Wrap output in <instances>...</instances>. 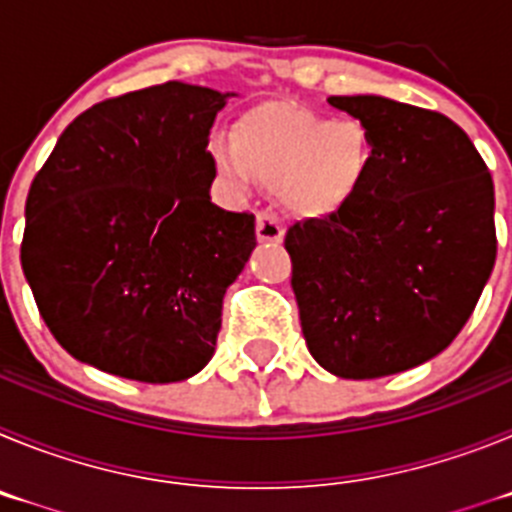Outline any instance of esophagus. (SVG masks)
<instances>
[{"mask_svg":"<svg viewBox=\"0 0 512 512\" xmlns=\"http://www.w3.org/2000/svg\"><path fill=\"white\" fill-rule=\"evenodd\" d=\"M256 235H259L261 243H282L284 225L279 223L277 215H271V212L264 210L256 215Z\"/></svg>","mask_w":512,"mask_h":512,"instance_id":"34e87169","label":"esophagus"}]
</instances>
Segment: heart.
I'll use <instances>...</instances> for the list:
<instances>
[{
  "label": "heart",
  "mask_w": 512,
  "mask_h": 512,
  "mask_svg": "<svg viewBox=\"0 0 512 512\" xmlns=\"http://www.w3.org/2000/svg\"><path fill=\"white\" fill-rule=\"evenodd\" d=\"M212 158L225 182L277 187L289 210L328 217L354 200L372 174L374 140L364 122L261 104L235 122L233 143L217 140Z\"/></svg>",
  "instance_id": "b5f03b06"
}]
</instances>
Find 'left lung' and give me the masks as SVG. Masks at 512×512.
Returning a JSON list of instances; mask_svg holds the SVG:
<instances>
[{
    "mask_svg": "<svg viewBox=\"0 0 512 512\" xmlns=\"http://www.w3.org/2000/svg\"><path fill=\"white\" fill-rule=\"evenodd\" d=\"M374 140L372 174L341 212L287 230L312 359L343 379L405 372L449 346L497 256L495 184L441 112L330 97Z\"/></svg>",
    "mask_w": 512,
    "mask_h": 512,
    "instance_id": "8db88e82",
    "label": "left lung"
}]
</instances>
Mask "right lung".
Listing matches in <instances>:
<instances>
[{
    "instance_id": "1",
    "label": "right lung",
    "mask_w": 512,
    "mask_h": 512,
    "mask_svg": "<svg viewBox=\"0 0 512 512\" xmlns=\"http://www.w3.org/2000/svg\"><path fill=\"white\" fill-rule=\"evenodd\" d=\"M228 97L166 81L104 99L35 174L22 271L74 359L166 384L215 354L225 289L256 248V217L210 200L207 143Z\"/></svg>"
}]
</instances>
